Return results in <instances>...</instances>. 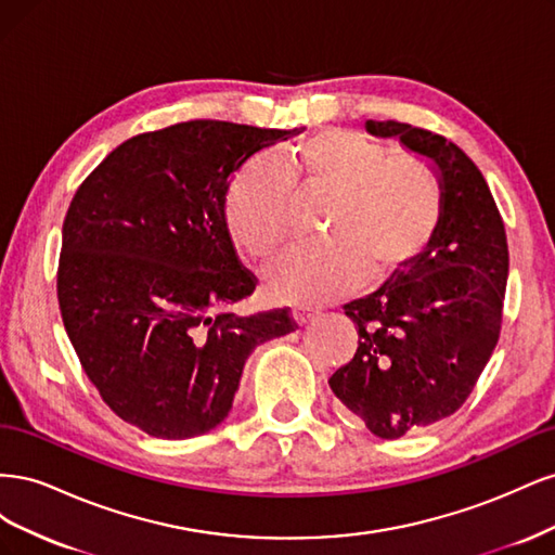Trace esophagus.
I'll use <instances>...</instances> for the list:
<instances>
[{"label": "esophagus", "instance_id": "obj_1", "mask_svg": "<svg viewBox=\"0 0 555 555\" xmlns=\"http://www.w3.org/2000/svg\"><path fill=\"white\" fill-rule=\"evenodd\" d=\"M314 310H310V308H304V306H300V308H294L292 310V317H294V322L298 324V326H306L308 322H310V319H314Z\"/></svg>", "mask_w": 555, "mask_h": 555}]
</instances>
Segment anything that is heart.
Listing matches in <instances>:
<instances>
[{
	"mask_svg": "<svg viewBox=\"0 0 555 555\" xmlns=\"http://www.w3.org/2000/svg\"><path fill=\"white\" fill-rule=\"evenodd\" d=\"M294 188L333 196L324 238L296 247L266 271L268 294L284 304H324L367 275L384 284L422 255L440 229L444 190L433 164L396 153L359 131L326 129L280 166L249 162L227 196V227L251 259L266 261L289 238Z\"/></svg>",
	"mask_w": 555,
	"mask_h": 555,
	"instance_id": "b5f03b06",
	"label": "heart"
}]
</instances>
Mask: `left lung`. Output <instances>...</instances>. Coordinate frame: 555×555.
<instances>
[{
  "instance_id": "obj_1",
  "label": "left lung",
  "mask_w": 555,
  "mask_h": 555,
  "mask_svg": "<svg viewBox=\"0 0 555 555\" xmlns=\"http://www.w3.org/2000/svg\"><path fill=\"white\" fill-rule=\"evenodd\" d=\"M435 162L444 212L430 247L375 294L351 300L357 354L328 379L343 405L382 440L433 426L473 393L500 338L509 273L505 222L481 171L440 133L367 120Z\"/></svg>"
}]
</instances>
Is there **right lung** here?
<instances>
[{"label":"right lung","instance_id":"1","mask_svg":"<svg viewBox=\"0 0 555 555\" xmlns=\"http://www.w3.org/2000/svg\"><path fill=\"white\" fill-rule=\"evenodd\" d=\"M296 133L222 120L145 131L72 198L57 266L66 335L106 405L153 438L222 424L251 349L296 328L287 308L227 310L257 289L227 227L231 182Z\"/></svg>","mask_w":555,"mask_h":555}]
</instances>
